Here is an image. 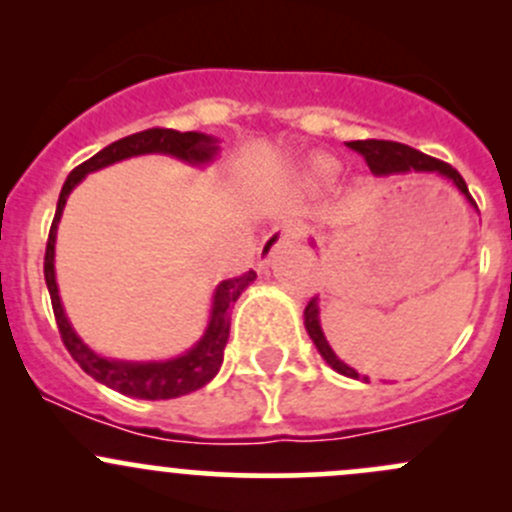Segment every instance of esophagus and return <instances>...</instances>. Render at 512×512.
I'll use <instances>...</instances> for the list:
<instances>
[{"instance_id":"obj_1","label":"esophagus","mask_w":512,"mask_h":512,"mask_svg":"<svg viewBox=\"0 0 512 512\" xmlns=\"http://www.w3.org/2000/svg\"><path fill=\"white\" fill-rule=\"evenodd\" d=\"M299 237V230L294 225H275L272 227L270 232H267L265 237H262V242H260V247H257V255H260V265L265 267L267 262L272 260V255H275L277 250H280L282 245H285V242H289V240H297Z\"/></svg>"}]
</instances>
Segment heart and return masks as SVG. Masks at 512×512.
<instances>
[{
  "label": "heart",
  "instance_id": "b5f03b06",
  "mask_svg": "<svg viewBox=\"0 0 512 512\" xmlns=\"http://www.w3.org/2000/svg\"><path fill=\"white\" fill-rule=\"evenodd\" d=\"M312 168H314V173H322V175H327L329 170H332V163H329L327 158H317V160H314V165H312Z\"/></svg>",
  "mask_w": 512,
  "mask_h": 512
}]
</instances>
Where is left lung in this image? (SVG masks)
I'll return each instance as SVG.
<instances>
[{
	"instance_id": "obj_1",
	"label": "left lung",
	"mask_w": 512,
	"mask_h": 512,
	"mask_svg": "<svg viewBox=\"0 0 512 512\" xmlns=\"http://www.w3.org/2000/svg\"><path fill=\"white\" fill-rule=\"evenodd\" d=\"M347 146L352 148V151L361 153L366 160V165H369L371 173L379 175V178H386V175H396V173H438V175H443V178L451 180V183L458 188V193H461L463 198H466L468 203L478 210L476 200H473L471 193H468L466 180L461 178V173H458L456 168H451V165L443 163V160L426 156V153H421V151H416V148L404 146V143H396V141H374V138H369V141H352V143H347ZM304 327H307V334H309V339L314 342V347H317V352L322 354V359L327 361V364L332 366L337 374L349 376V379L369 381V376L359 374V371L352 369V366L344 364V361L334 354V349L329 347L327 337H324V332H322V319H319L317 297L309 299L307 309H304Z\"/></svg>"
}]
</instances>
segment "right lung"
<instances>
[{"label": "right lung", "mask_w": 512, "mask_h": 512, "mask_svg": "<svg viewBox=\"0 0 512 512\" xmlns=\"http://www.w3.org/2000/svg\"><path fill=\"white\" fill-rule=\"evenodd\" d=\"M218 138L208 136V133L188 131L180 133L173 128H148V131L133 133V136L121 138V141L111 143L103 151H98L94 158L86 163L76 165L66 178L64 188H61L59 203H56L54 223L49 230V242H46L44 255V280L51 294V307H54L56 324H59L61 339H64L66 349L74 356L76 364L94 376L98 384H106L108 389L118 391L123 396H133V399H178V396L198 391L200 386L208 384L223 366V352L227 337H230V309L237 302L242 292L257 280L255 272H245L242 277H232L223 280L213 292V304H210V319L205 327L203 337L193 344L185 354L173 356V359L160 361H123V359H108V356L94 352L84 339L76 334L71 327L69 317L64 312V304L59 297V285H56V270H54V247H56V230H59V220L64 215L66 198L71 190L81 183L89 173L106 168V165L118 163V160L148 156V153H160V156H173L188 165H210L218 158Z\"/></svg>", "instance_id": "right-lung-1"}]
</instances>
